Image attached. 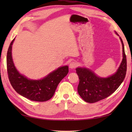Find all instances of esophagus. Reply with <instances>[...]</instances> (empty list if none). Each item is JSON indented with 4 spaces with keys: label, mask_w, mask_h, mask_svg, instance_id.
Here are the masks:
<instances>
[{
    "label": "esophagus",
    "mask_w": 132,
    "mask_h": 132,
    "mask_svg": "<svg viewBox=\"0 0 132 132\" xmlns=\"http://www.w3.org/2000/svg\"><path fill=\"white\" fill-rule=\"evenodd\" d=\"M77 66V63L75 61L71 62L70 64H69V68L70 69H75L76 68Z\"/></svg>",
    "instance_id": "obj_1"
}]
</instances>
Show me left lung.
<instances>
[{
	"label": "left lung",
	"instance_id": "8db88e82",
	"mask_svg": "<svg viewBox=\"0 0 132 132\" xmlns=\"http://www.w3.org/2000/svg\"><path fill=\"white\" fill-rule=\"evenodd\" d=\"M119 38L122 45L123 59L114 74L108 77H101L90 69L84 67L76 69L79 78L78 93L84 101L94 103L105 99L114 93L124 80L127 69L126 57L122 39Z\"/></svg>",
	"mask_w": 132,
	"mask_h": 132
}]
</instances>
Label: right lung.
Listing matches in <instances>:
<instances>
[{"label":"right lung","instance_id":"obj_1","mask_svg":"<svg viewBox=\"0 0 132 132\" xmlns=\"http://www.w3.org/2000/svg\"><path fill=\"white\" fill-rule=\"evenodd\" d=\"M10 44L7 53V69L9 79L13 88L23 97L34 101L44 102L50 100L54 95L60 81L68 75V66L58 68L39 80L30 79L17 70L12 58V45Z\"/></svg>","mask_w":132,"mask_h":132}]
</instances>
